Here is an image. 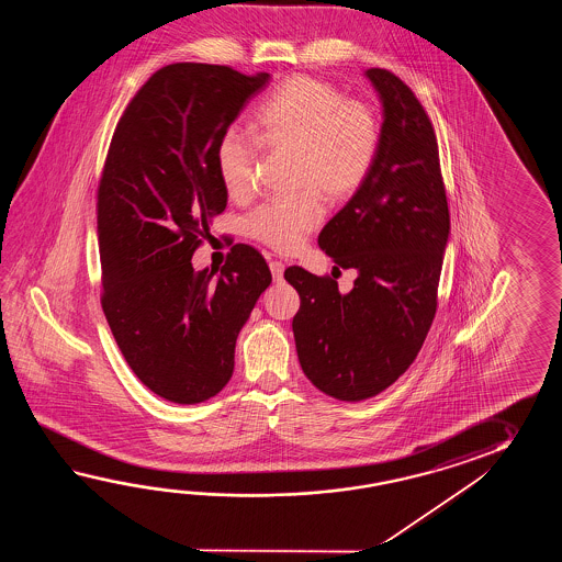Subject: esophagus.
<instances>
[{"mask_svg": "<svg viewBox=\"0 0 562 562\" xmlns=\"http://www.w3.org/2000/svg\"><path fill=\"white\" fill-rule=\"evenodd\" d=\"M271 276H273V281H283V273H285V265L281 263V261H271Z\"/></svg>", "mask_w": 562, "mask_h": 562, "instance_id": "obj_1", "label": "esophagus"}]
</instances>
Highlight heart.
<instances>
[{"mask_svg":"<svg viewBox=\"0 0 562 562\" xmlns=\"http://www.w3.org/2000/svg\"><path fill=\"white\" fill-rule=\"evenodd\" d=\"M257 138L228 128L215 148L216 172L228 196L247 199L262 144L267 153L291 155V182L303 191L293 201L259 206L247 218V233L276 251H297L322 221L325 201H346L368 179L380 146L373 108L346 100L335 86L311 76H291L277 88L255 119Z\"/></svg>","mask_w":562,"mask_h":562,"instance_id":"b5f03b06","label":"heart"}]
</instances>
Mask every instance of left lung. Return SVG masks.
<instances>
[{
	"mask_svg": "<svg viewBox=\"0 0 562 562\" xmlns=\"http://www.w3.org/2000/svg\"><path fill=\"white\" fill-rule=\"evenodd\" d=\"M382 102L380 146L366 182L319 233V247L358 279L289 267L301 305L293 317L299 363L341 402L380 394L412 366L436 315L450 215L438 140L418 98L395 74H363Z\"/></svg>",
	"mask_w": 562,
	"mask_h": 562,
	"instance_id": "8db88e82",
	"label": "left lung"
}]
</instances>
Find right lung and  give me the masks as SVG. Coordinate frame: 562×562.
Wrapping results in <instances>:
<instances>
[{"instance_id": "obj_1", "label": "right lung", "mask_w": 562, "mask_h": 562, "mask_svg": "<svg viewBox=\"0 0 562 562\" xmlns=\"http://www.w3.org/2000/svg\"><path fill=\"white\" fill-rule=\"evenodd\" d=\"M269 80L170 64L132 98L108 148L98 189L102 310L138 380L175 404H201L227 385L239 331L271 285L249 245H235L221 273L191 263L227 206L216 143Z\"/></svg>"}]
</instances>
